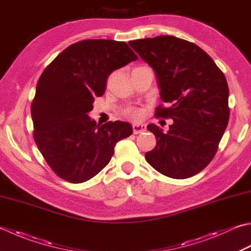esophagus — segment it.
<instances>
[{
	"label": "esophagus",
	"instance_id": "34e87169",
	"mask_svg": "<svg viewBox=\"0 0 251 251\" xmlns=\"http://www.w3.org/2000/svg\"><path fill=\"white\" fill-rule=\"evenodd\" d=\"M146 126L144 124H134L132 125V131H134L135 135L141 134L142 131H145Z\"/></svg>",
	"mask_w": 251,
	"mask_h": 251
}]
</instances>
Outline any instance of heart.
Returning <instances> with one entry per match:
<instances>
[{
	"instance_id": "1",
	"label": "heart",
	"mask_w": 251,
	"mask_h": 251,
	"mask_svg": "<svg viewBox=\"0 0 251 251\" xmlns=\"http://www.w3.org/2000/svg\"><path fill=\"white\" fill-rule=\"evenodd\" d=\"M125 115L128 117V119L137 121V120H140L141 119L142 111L138 110V109H132V107H130V109H127L125 111Z\"/></svg>"
}]
</instances>
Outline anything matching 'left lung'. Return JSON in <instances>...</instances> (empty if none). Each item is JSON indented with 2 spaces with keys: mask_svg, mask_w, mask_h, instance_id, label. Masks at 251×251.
<instances>
[{
  "mask_svg": "<svg viewBox=\"0 0 251 251\" xmlns=\"http://www.w3.org/2000/svg\"><path fill=\"white\" fill-rule=\"evenodd\" d=\"M153 68L161 99L155 116L172 119L168 132L150 124L155 148L146 161L168 177L184 179L198 174L217 153L229 119L228 86L223 72L202 49L173 36L129 42Z\"/></svg>",
  "mask_w": 251,
  "mask_h": 251,
  "instance_id": "8db88e82",
  "label": "left lung"
}]
</instances>
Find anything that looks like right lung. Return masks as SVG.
<instances>
[{"label":"right lung","instance_id":"1","mask_svg":"<svg viewBox=\"0 0 251 251\" xmlns=\"http://www.w3.org/2000/svg\"><path fill=\"white\" fill-rule=\"evenodd\" d=\"M138 56L123 41L89 39L72 44L46 67L31 102L33 139L48 165L73 184L109 164L117 141L132 134L126 122L97 124L88 116L110 74Z\"/></svg>","mask_w":251,"mask_h":251}]
</instances>
